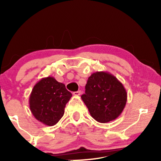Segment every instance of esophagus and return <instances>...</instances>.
<instances>
[{"label": "esophagus", "mask_w": 161, "mask_h": 161, "mask_svg": "<svg viewBox=\"0 0 161 161\" xmlns=\"http://www.w3.org/2000/svg\"><path fill=\"white\" fill-rule=\"evenodd\" d=\"M73 94L75 96H80L81 94V91H78V92H73Z\"/></svg>", "instance_id": "obj_1"}]
</instances>
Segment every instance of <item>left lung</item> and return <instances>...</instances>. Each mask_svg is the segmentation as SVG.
I'll return each mask as SVG.
<instances>
[{"label":"left lung","instance_id":"obj_1","mask_svg":"<svg viewBox=\"0 0 161 161\" xmlns=\"http://www.w3.org/2000/svg\"><path fill=\"white\" fill-rule=\"evenodd\" d=\"M85 94L81 99L92 118L100 123L116 119L122 114L127 103L124 86L108 72H96L88 78Z\"/></svg>","mask_w":161,"mask_h":161}]
</instances>
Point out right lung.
<instances>
[{"mask_svg": "<svg viewBox=\"0 0 161 161\" xmlns=\"http://www.w3.org/2000/svg\"><path fill=\"white\" fill-rule=\"evenodd\" d=\"M72 97L65 85L53 77L42 78L33 88L29 97L31 113L39 122L53 126L64 114L66 104Z\"/></svg>", "mask_w": 161, "mask_h": 161, "instance_id": "1", "label": "right lung"}]
</instances>
